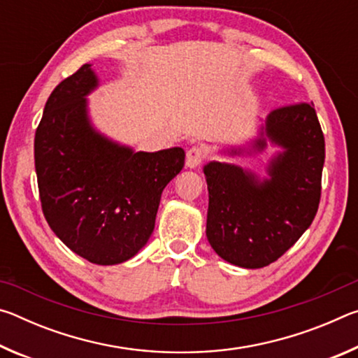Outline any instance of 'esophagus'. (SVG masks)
<instances>
[{"label":"esophagus","mask_w":358,"mask_h":358,"mask_svg":"<svg viewBox=\"0 0 358 358\" xmlns=\"http://www.w3.org/2000/svg\"><path fill=\"white\" fill-rule=\"evenodd\" d=\"M205 159V151L201 147H191L186 151V167L196 169Z\"/></svg>","instance_id":"esophagus-1"}]
</instances>
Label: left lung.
I'll use <instances>...</instances> for the list:
<instances>
[{"mask_svg": "<svg viewBox=\"0 0 358 358\" xmlns=\"http://www.w3.org/2000/svg\"><path fill=\"white\" fill-rule=\"evenodd\" d=\"M264 134L284 148L270 161L268 180L227 162L203 167L207 238L217 256L243 268L270 265L295 245L317 213L322 189L325 141L313 104L271 110L254 141L259 151L266 145Z\"/></svg>", "mask_w": 358, "mask_h": 358, "instance_id": "1", "label": "left lung"}]
</instances>
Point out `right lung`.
Here are the masks:
<instances>
[{"label": "right lung", "instance_id": "add662e5", "mask_svg": "<svg viewBox=\"0 0 358 358\" xmlns=\"http://www.w3.org/2000/svg\"><path fill=\"white\" fill-rule=\"evenodd\" d=\"M96 87L92 64L57 85L36 129L34 166L42 213L57 237L88 262L115 265L147 245L185 150L136 153L99 134L87 110Z\"/></svg>", "mask_w": 358, "mask_h": 358}]
</instances>
